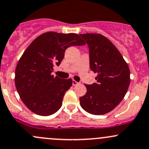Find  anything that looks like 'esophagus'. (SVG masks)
<instances>
[{"label":"esophagus","instance_id":"obj_1","mask_svg":"<svg viewBox=\"0 0 149 149\" xmlns=\"http://www.w3.org/2000/svg\"><path fill=\"white\" fill-rule=\"evenodd\" d=\"M79 84V82L76 81L75 80H73V86H76V85H78Z\"/></svg>","mask_w":149,"mask_h":149}]
</instances>
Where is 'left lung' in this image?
Here are the masks:
<instances>
[{
	"label": "left lung",
	"mask_w": 149,
	"mask_h": 149,
	"mask_svg": "<svg viewBox=\"0 0 149 149\" xmlns=\"http://www.w3.org/2000/svg\"><path fill=\"white\" fill-rule=\"evenodd\" d=\"M87 43L89 63L97 73L96 83L86 84L87 92L80 97V104L86 111L103 115L111 111L123 100L130 84L128 64L115 46L101 34H79Z\"/></svg>",
	"instance_id": "1"
}]
</instances>
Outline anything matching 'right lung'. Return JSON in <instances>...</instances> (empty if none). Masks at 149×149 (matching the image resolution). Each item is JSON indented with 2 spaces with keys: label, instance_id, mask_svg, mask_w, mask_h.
<instances>
[{
  "label": "right lung",
  "instance_id": "right-lung-1",
  "mask_svg": "<svg viewBox=\"0 0 149 149\" xmlns=\"http://www.w3.org/2000/svg\"><path fill=\"white\" fill-rule=\"evenodd\" d=\"M86 43L76 33L48 32L28 47L17 64L15 84L26 107L37 115L48 116L61 109L71 79L54 77L51 73L63 59L65 50Z\"/></svg>",
  "mask_w": 149,
  "mask_h": 149
}]
</instances>
